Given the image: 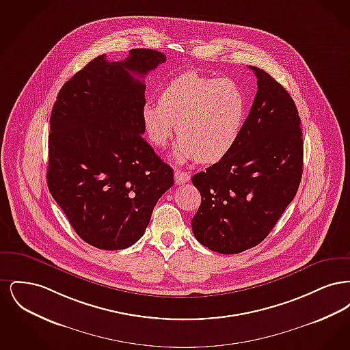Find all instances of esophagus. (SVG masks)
Returning a JSON list of instances; mask_svg holds the SVG:
<instances>
[{"instance_id":"obj_1","label":"esophagus","mask_w":350,"mask_h":350,"mask_svg":"<svg viewBox=\"0 0 350 350\" xmlns=\"http://www.w3.org/2000/svg\"><path fill=\"white\" fill-rule=\"evenodd\" d=\"M174 180H176L177 185H183V183H189L190 174L186 173V172L180 170V169H176V172H174Z\"/></svg>"}]
</instances>
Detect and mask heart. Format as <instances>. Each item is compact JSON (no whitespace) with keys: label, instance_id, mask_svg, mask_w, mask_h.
I'll return each mask as SVG.
<instances>
[{"label":"heart","instance_id":"b5f03b06","mask_svg":"<svg viewBox=\"0 0 350 350\" xmlns=\"http://www.w3.org/2000/svg\"><path fill=\"white\" fill-rule=\"evenodd\" d=\"M247 114V97L239 83L189 70L164 86L159 102H146L142 122L152 146L164 148L176 130L173 154L178 161L197 159L213 164L236 146Z\"/></svg>","mask_w":350,"mask_h":350}]
</instances>
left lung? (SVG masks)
<instances>
[{
  "instance_id": "left-lung-1",
  "label": "left lung",
  "mask_w": 350,
  "mask_h": 350,
  "mask_svg": "<svg viewBox=\"0 0 350 350\" xmlns=\"http://www.w3.org/2000/svg\"><path fill=\"white\" fill-rule=\"evenodd\" d=\"M250 69L258 90L236 146L191 178L202 197L193 233L221 254L250 250L267 237L294 200L303 172L295 102L265 70Z\"/></svg>"
}]
</instances>
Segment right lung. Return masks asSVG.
Here are the masks:
<instances>
[{
  "mask_svg": "<svg viewBox=\"0 0 350 350\" xmlns=\"http://www.w3.org/2000/svg\"><path fill=\"white\" fill-rule=\"evenodd\" d=\"M167 60L135 49L120 62L93 59L60 89L52 107L47 185L70 226L103 250L135 244L150 224L173 169L143 139L146 85Z\"/></svg>",
  "mask_w": 350,
  "mask_h": 350,
  "instance_id": "add662e5",
  "label": "right lung"
}]
</instances>
